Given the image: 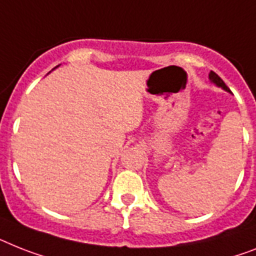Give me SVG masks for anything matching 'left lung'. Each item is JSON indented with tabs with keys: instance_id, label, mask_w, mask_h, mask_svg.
Here are the masks:
<instances>
[{
	"instance_id": "8db88e82",
	"label": "left lung",
	"mask_w": 256,
	"mask_h": 256,
	"mask_svg": "<svg viewBox=\"0 0 256 256\" xmlns=\"http://www.w3.org/2000/svg\"><path fill=\"white\" fill-rule=\"evenodd\" d=\"M209 80H210V81H212L213 84H216V85L218 86V88H222L224 90H226V92H230L229 88H228V86L225 85V82H224L222 80H221V78L218 77V74H216L214 72L210 70V73H209Z\"/></svg>"
}]
</instances>
